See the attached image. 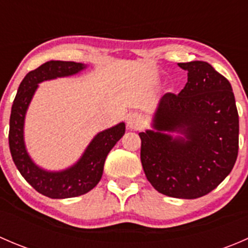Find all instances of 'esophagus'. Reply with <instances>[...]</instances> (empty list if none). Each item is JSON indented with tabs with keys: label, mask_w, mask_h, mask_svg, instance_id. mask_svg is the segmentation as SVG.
Listing matches in <instances>:
<instances>
[{
	"label": "esophagus",
	"mask_w": 248,
	"mask_h": 248,
	"mask_svg": "<svg viewBox=\"0 0 248 248\" xmlns=\"http://www.w3.org/2000/svg\"><path fill=\"white\" fill-rule=\"evenodd\" d=\"M141 124H142L141 117L137 114L131 115V116L128 117V120H127V126H128L131 129L140 128V127H141Z\"/></svg>",
	"instance_id": "1"
}]
</instances>
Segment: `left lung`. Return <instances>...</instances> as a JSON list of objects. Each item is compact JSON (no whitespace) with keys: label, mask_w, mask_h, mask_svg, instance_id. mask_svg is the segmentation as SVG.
<instances>
[{"label":"left lung","mask_w":248,"mask_h":248,"mask_svg":"<svg viewBox=\"0 0 248 248\" xmlns=\"http://www.w3.org/2000/svg\"><path fill=\"white\" fill-rule=\"evenodd\" d=\"M187 82L162 97L154 128L139 133L140 159L150 184L164 196L196 199L232 171L239 150V114L231 82L202 61L179 63ZM166 131L184 138L172 139Z\"/></svg>","instance_id":"8db88e82"}]
</instances>
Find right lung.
Masks as SVG:
<instances>
[{"instance_id":"1","label":"right lung","mask_w":248,"mask_h":248,"mask_svg":"<svg viewBox=\"0 0 248 248\" xmlns=\"http://www.w3.org/2000/svg\"><path fill=\"white\" fill-rule=\"evenodd\" d=\"M82 63L49 61L26 74L17 89L9 120V149L17 170L43 196L52 199L73 198L91 191L101 180L104 162L110 150L124 134V124L106 129L94 137L77 164L63 171H46L38 168L27 155L24 144V120L39 82L67 77L84 69Z\"/></svg>"}]
</instances>
